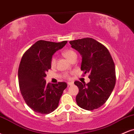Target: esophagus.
<instances>
[{
	"mask_svg": "<svg viewBox=\"0 0 134 134\" xmlns=\"http://www.w3.org/2000/svg\"><path fill=\"white\" fill-rule=\"evenodd\" d=\"M67 84H68L69 86L73 85V84H74V82H67Z\"/></svg>",
	"mask_w": 134,
	"mask_h": 134,
	"instance_id": "esophagus-1",
	"label": "esophagus"
}]
</instances>
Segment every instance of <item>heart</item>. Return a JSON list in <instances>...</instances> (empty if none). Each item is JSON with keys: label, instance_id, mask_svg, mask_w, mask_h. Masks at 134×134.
Listing matches in <instances>:
<instances>
[{"label": "heart", "instance_id": "obj_1", "mask_svg": "<svg viewBox=\"0 0 134 134\" xmlns=\"http://www.w3.org/2000/svg\"><path fill=\"white\" fill-rule=\"evenodd\" d=\"M62 54L66 58L72 62L74 59L77 58V54L74 51L72 50H65L62 52ZM56 64V58L54 56L52 57L51 61H50V64H51L52 67H54ZM65 78H69V76L68 74H65Z\"/></svg>", "mask_w": 134, "mask_h": 134}]
</instances>
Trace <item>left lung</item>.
Returning a JSON list of instances; mask_svg holds the SVG:
<instances>
[{
    "mask_svg": "<svg viewBox=\"0 0 134 134\" xmlns=\"http://www.w3.org/2000/svg\"><path fill=\"white\" fill-rule=\"evenodd\" d=\"M71 47L82 56L81 70L90 74V82L76 81L79 88L76 102L81 108L93 110L101 107L108 99L116 82L115 64L108 50L91 38L70 41Z\"/></svg>",
    "mask_w": 134,
    "mask_h": 134,
    "instance_id": "left-lung-1",
    "label": "left lung"
}]
</instances>
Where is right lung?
<instances>
[{
    "mask_svg": "<svg viewBox=\"0 0 134 134\" xmlns=\"http://www.w3.org/2000/svg\"><path fill=\"white\" fill-rule=\"evenodd\" d=\"M67 41L55 43L39 40L23 55L18 70L19 89L26 103L34 111L49 114L58 107L67 83L47 84L46 72L51 69L50 61Z\"/></svg>",
    "mask_w": 134,
    "mask_h": 134,
    "instance_id": "obj_1",
    "label": "right lung"
}]
</instances>
